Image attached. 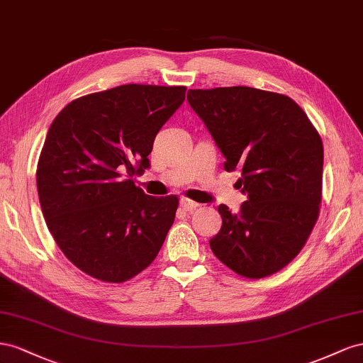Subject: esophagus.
I'll return each mask as SVG.
<instances>
[{"mask_svg": "<svg viewBox=\"0 0 363 363\" xmlns=\"http://www.w3.org/2000/svg\"><path fill=\"white\" fill-rule=\"evenodd\" d=\"M181 206H182V210H185V211H193V210L198 208L199 203L194 202V201H190L187 198H182L181 199Z\"/></svg>", "mask_w": 363, "mask_h": 363, "instance_id": "obj_1", "label": "esophagus"}]
</instances>
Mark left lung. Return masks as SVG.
<instances>
[{
	"label": "left lung",
	"instance_id": "left-lung-1",
	"mask_svg": "<svg viewBox=\"0 0 363 363\" xmlns=\"http://www.w3.org/2000/svg\"><path fill=\"white\" fill-rule=\"evenodd\" d=\"M187 100L225 157L247 201L219 205L222 228L210 240L242 277L278 272L303 250L319 216L324 146L306 112L287 96L250 86L190 89Z\"/></svg>",
	"mask_w": 363,
	"mask_h": 363
}]
</instances>
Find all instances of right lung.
<instances>
[{
  "label": "right lung",
  "mask_w": 363,
  "mask_h": 363,
  "mask_svg": "<svg viewBox=\"0 0 363 363\" xmlns=\"http://www.w3.org/2000/svg\"><path fill=\"white\" fill-rule=\"evenodd\" d=\"M185 86L121 85L72 100L51 123L38 161L40 208L60 251L82 272L123 283L157 258L178 198L133 184L150 167L160 129Z\"/></svg>",
  "instance_id": "right-lung-1"
}]
</instances>
